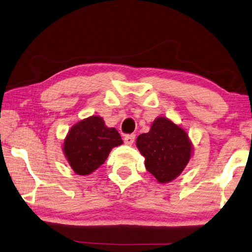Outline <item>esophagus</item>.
Masks as SVG:
<instances>
[{
	"mask_svg": "<svg viewBox=\"0 0 252 252\" xmlns=\"http://www.w3.org/2000/svg\"><path fill=\"white\" fill-rule=\"evenodd\" d=\"M135 138H136V135L135 133H130V135H126L124 137V142L127 144V145H131L133 143V141H135Z\"/></svg>",
	"mask_w": 252,
	"mask_h": 252,
	"instance_id": "obj_1",
	"label": "esophagus"
}]
</instances>
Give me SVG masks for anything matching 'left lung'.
Returning <instances> with one entry per match:
<instances>
[{"label":"left lung","instance_id":"8db88e82","mask_svg":"<svg viewBox=\"0 0 252 252\" xmlns=\"http://www.w3.org/2000/svg\"><path fill=\"white\" fill-rule=\"evenodd\" d=\"M137 148L145 158V168L159 183L180 175L192 155L188 133L163 116L153 122L149 132L137 138Z\"/></svg>","mask_w":252,"mask_h":252}]
</instances>
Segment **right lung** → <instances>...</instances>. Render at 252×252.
Returning a JSON list of instances; mask_svg holds the SVG:
<instances>
[{
  "mask_svg": "<svg viewBox=\"0 0 252 252\" xmlns=\"http://www.w3.org/2000/svg\"><path fill=\"white\" fill-rule=\"evenodd\" d=\"M123 143L115 128L104 125L100 116L93 115L71 128L63 143V152L72 169L87 176L101 166L114 147Z\"/></svg>",
  "mask_w": 252,
  "mask_h": 252,
  "instance_id": "add662e5",
  "label": "right lung"
}]
</instances>
